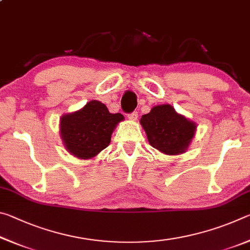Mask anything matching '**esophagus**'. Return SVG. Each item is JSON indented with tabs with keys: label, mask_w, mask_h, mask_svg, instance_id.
<instances>
[{
	"label": "esophagus",
	"mask_w": 250,
	"mask_h": 250,
	"mask_svg": "<svg viewBox=\"0 0 250 250\" xmlns=\"http://www.w3.org/2000/svg\"><path fill=\"white\" fill-rule=\"evenodd\" d=\"M128 118H129L130 120H132V121L138 120V112H137V111H133V112L129 113V115H128Z\"/></svg>",
	"instance_id": "34e87169"
}]
</instances>
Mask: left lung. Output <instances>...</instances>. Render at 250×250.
I'll return each instance as SVG.
<instances>
[{"label":"left lung","mask_w":250,"mask_h":250,"mask_svg":"<svg viewBox=\"0 0 250 250\" xmlns=\"http://www.w3.org/2000/svg\"><path fill=\"white\" fill-rule=\"evenodd\" d=\"M140 124L150 145L167 155L184 153L196 130L195 122L179 115L171 104L155 105Z\"/></svg>","instance_id":"left-lung-1"}]
</instances>
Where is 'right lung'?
Instances as JSON below:
<instances>
[{"instance_id":"obj_1","label":"right lung","mask_w":250,"mask_h":250,"mask_svg":"<svg viewBox=\"0 0 250 250\" xmlns=\"http://www.w3.org/2000/svg\"><path fill=\"white\" fill-rule=\"evenodd\" d=\"M121 113H110L105 104L91 100L83 108L61 118V137L66 150L78 159H92L109 146Z\"/></svg>"}]
</instances>
